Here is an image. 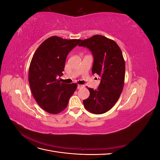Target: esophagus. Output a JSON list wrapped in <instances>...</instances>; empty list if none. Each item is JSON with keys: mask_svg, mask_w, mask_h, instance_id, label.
<instances>
[{"mask_svg": "<svg viewBox=\"0 0 160 160\" xmlns=\"http://www.w3.org/2000/svg\"><path fill=\"white\" fill-rule=\"evenodd\" d=\"M83 88V85H77V89H81V88Z\"/></svg>", "mask_w": 160, "mask_h": 160, "instance_id": "esophagus-1", "label": "esophagus"}]
</instances>
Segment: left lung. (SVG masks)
I'll use <instances>...</instances> for the list:
<instances>
[{
    "label": "left lung",
    "mask_w": 160,
    "mask_h": 160,
    "mask_svg": "<svg viewBox=\"0 0 160 160\" xmlns=\"http://www.w3.org/2000/svg\"><path fill=\"white\" fill-rule=\"evenodd\" d=\"M79 46L88 48L94 57L92 73L101 77L98 88H88L89 97L83 101L85 109L103 114L112 108L122 93L125 63L122 50L113 40L96 35L81 40Z\"/></svg>",
    "instance_id": "obj_1"
}]
</instances>
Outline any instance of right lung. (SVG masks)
<instances>
[{
	"instance_id": "1",
	"label": "right lung",
	"mask_w": 160,
	"mask_h": 160,
	"mask_svg": "<svg viewBox=\"0 0 160 160\" xmlns=\"http://www.w3.org/2000/svg\"><path fill=\"white\" fill-rule=\"evenodd\" d=\"M81 41L57 36L47 38L37 48L28 69V82L34 98L40 107L51 114L63 111L77 89L76 83H61L69 52Z\"/></svg>"
}]
</instances>
